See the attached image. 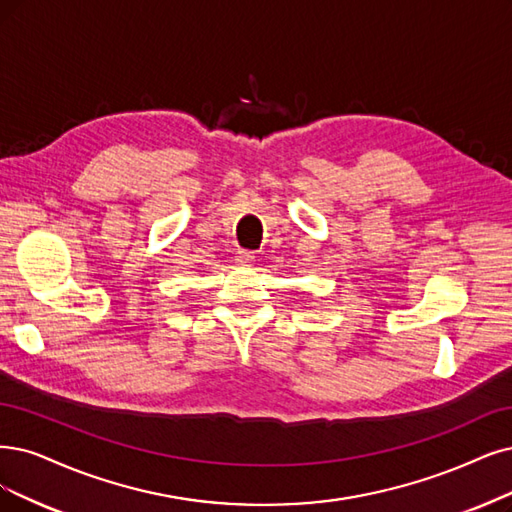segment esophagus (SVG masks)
<instances>
[{
    "label": "esophagus",
    "instance_id": "34e87169",
    "mask_svg": "<svg viewBox=\"0 0 512 512\" xmlns=\"http://www.w3.org/2000/svg\"><path fill=\"white\" fill-rule=\"evenodd\" d=\"M253 261H255L253 251H249V249H238L236 251V263H238V266H251Z\"/></svg>",
    "mask_w": 512,
    "mask_h": 512
}]
</instances>
